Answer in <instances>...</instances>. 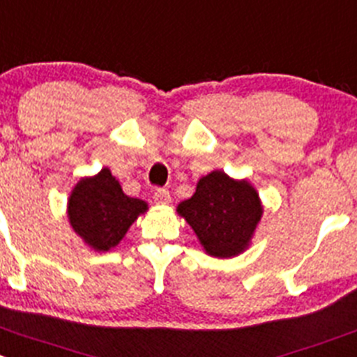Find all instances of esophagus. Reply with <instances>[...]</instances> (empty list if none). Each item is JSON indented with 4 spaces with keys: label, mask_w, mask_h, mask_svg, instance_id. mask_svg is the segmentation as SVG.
<instances>
[{
    "label": "esophagus",
    "mask_w": 357,
    "mask_h": 357,
    "mask_svg": "<svg viewBox=\"0 0 357 357\" xmlns=\"http://www.w3.org/2000/svg\"><path fill=\"white\" fill-rule=\"evenodd\" d=\"M153 199H155L156 204H169L171 202V194H169L167 188H156L153 192Z\"/></svg>",
    "instance_id": "1"
}]
</instances>
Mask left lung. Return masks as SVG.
<instances>
[{
    "instance_id": "8db88e82",
    "label": "left lung",
    "mask_w": 357,
    "mask_h": 357,
    "mask_svg": "<svg viewBox=\"0 0 357 357\" xmlns=\"http://www.w3.org/2000/svg\"><path fill=\"white\" fill-rule=\"evenodd\" d=\"M178 213L194 229L213 257H234L248 246L262 216L259 194L248 181H234L213 171L199 179L197 190L178 206Z\"/></svg>"
}]
</instances>
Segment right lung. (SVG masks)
<instances>
[{
    "label": "right lung",
    "mask_w": 357,
    "mask_h": 357,
    "mask_svg": "<svg viewBox=\"0 0 357 357\" xmlns=\"http://www.w3.org/2000/svg\"><path fill=\"white\" fill-rule=\"evenodd\" d=\"M148 204L123 194L121 185L109 169L77 183L68 201V218L91 248L107 252L118 245L130 225Z\"/></svg>",
    "instance_id": "right-lung-1"
}]
</instances>
